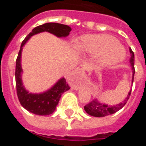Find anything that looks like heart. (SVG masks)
Returning a JSON list of instances; mask_svg holds the SVG:
<instances>
[{
  "label": "heart",
  "instance_id": "heart-1",
  "mask_svg": "<svg viewBox=\"0 0 146 146\" xmlns=\"http://www.w3.org/2000/svg\"><path fill=\"white\" fill-rule=\"evenodd\" d=\"M80 48L88 55H100L99 61L107 66L118 64L126 55L119 41L109 35H86L82 37Z\"/></svg>",
  "mask_w": 146,
  "mask_h": 146
}]
</instances>
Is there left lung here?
<instances>
[{"instance_id":"obj_1","label":"left lung","mask_w":146,"mask_h":146,"mask_svg":"<svg viewBox=\"0 0 146 146\" xmlns=\"http://www.w3.org/2000/svg\"><path fill=\"white\" fill-rule=\"evenodd\" d=\"M129 52L130 54H131L129 63L131 66V69H132V80H131V82L133 83L134 75H135V55H134V52L131 50V48H129ZM131 89L130 90L129 94L126 95V98H124L123 101H122L119 104H116V105L110 106V105H108V104H103V103L100 102L99 101H98L97 99H94L91 102H90L88 104H86V106L84 107V109L86 113L88 115H91V116L104 117L107 116V115H112L113 113L118 112V110H120L126 104L130 95H131Z\"/></svg>"}]
</instances>
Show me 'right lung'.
Here are the masks:
<instances>
[{"mask_svg": "<svg viewBox=\"0 0 146 146\" xmlns=\"http://www.w3.org/2000/svg\"><path fill=\"white\" fill-rule=\"evenodd\" d=\"M72 28L66 25L60 23H48L38 25L32 30L22 42L21 47L16 60L15 80H16L17 94L22 106L28 111L38 115H48L55 111L63 93L70 89L65 78L59 80L50 89L41 94H32L25 90L22 82L21 54L23 47L32 36L42 32H49L58 37H66L69 36Z\"/></svg>", "mask_w": 146, "mask_h": 146, "instance_id": "1", "label": "right lung"}]
</instances>
